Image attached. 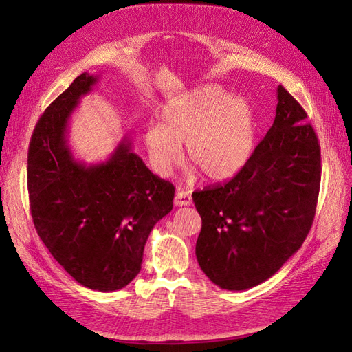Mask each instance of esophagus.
<instances>
[{"label":"esophagus","instance_id":"34e87169","mask_svg":"<svg viewBox=\"0 0 352 352\" xmlns=\"http://www.w3.org/2000/svg\"><path fill=\"white\" fill-rule=\"evenodd\" d=\"M192 203L191 196L186 191H177L175 194V199H174V204L178 207H183V206H190Z\"/></svg>","mask_w":352,"mask_h":352}]
</instances>
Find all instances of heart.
<instances>
[{
    "instance_id": "1",
    "label": "heart",
    "mask_w": 352,
    "mask_h": 352,
    "mask_svg": "<svg viewBox=\"0 0 352 352\" xmlns=\"http://www.w3.org/2000/svg\"><path fill=\"white\" fill-rule=\"evenodd\" d=\"M186 158L212 181H228L250 164L256 146V120L251 104L219 85H203L168 100L149 124L143 145L151 168L168 177Z\"/></svg>"
}]
</instances>
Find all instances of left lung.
Masks as SVG:
<instances>
[{
	"instance_id": "8db88e82",
	"label": "left lung",
	"mask_w": 352,
	"mask_h": 352,
	"mask_svg": "<svg viewBox=\"0 0 352 352\" xmlns=\"http://www.w3.org/2000/svg\"><path fill=\"white\" fill-rule=\"evenodd\" d=\"M276 119L250 164L226 184L192 194L201 216L200 268L220 289L264 283L298 251L314 223L320 146L306 111L277 88Z\"/></svg>"
}]
</instances>
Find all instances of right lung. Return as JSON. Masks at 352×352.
Masks as SVG:
<instances>
[{
	"label": "right lung",
	"instance_id": "add662e5",
	"mask_svg": "<svg viewBox=\"0 0 352 352\" xmlns=\"http://www.w3.org/2000/svg\"><path fill=\"white\" fill-rule=\"evenodd\" d=\"M98 76L88 72L50 104L30 139L28 187L34 228L84 287L120 290L140 271L156 222L173 210L174 186L149 171L127 136L107 161L87 165L68 146V120Z\"/></svg>",
	"mask_w": 352,
	"mask_h": 352
}]
</instances>
